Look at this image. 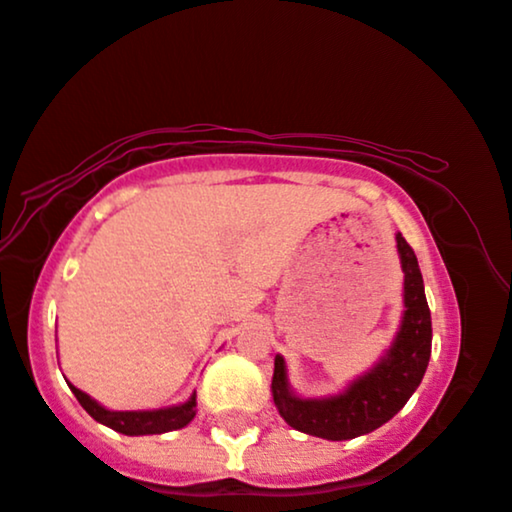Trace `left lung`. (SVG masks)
I'll use <instances>...</instances> for the list:
<instances>
[{"label": "left lung", "mask_w": 512, "mask_h": 512, "mask_svg": "<svg viewBox=\"0 0 512 512\" xmlns=\"http://www.w3.org/2000/svg\"><path fill=\"white\" fill-rule=\"evenodd\" d=\"M403 269V320L385 357L348 390L329 399H301L287 385L285 359L273 362L271 392L278 413L292 429L327 441H348L392 420L422 383L431 357V313L413 248L397 234Z\"/></svg>", "instance_id": "left-lung-1"}]
</instances>
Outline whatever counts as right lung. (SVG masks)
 <instances>
[{
  "label": "right lung",
  "mask_w": 512,
  "mask_h": 512,
  "mask_svg": "<svg viewBox=\"0 0 512 512\" xmlns=\"http://www.w3.org/2000/svg\"><path fill=\"white\" fill-rule=\"evenodd\" d=\"M78 403L95 417L97 422L106 424L113 431H120L125 436H146V434H167V431L183 429L185 424L192 422V417L197 415V394H192L190 399L181 406L160 408V410H109L99 406L95 399H90L88 394L78 390V387L69 385Z\"/></svg>",
  "instance_id": "1"
}]
</instances>
